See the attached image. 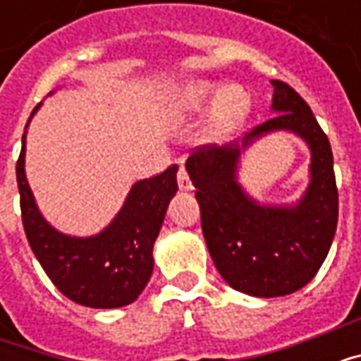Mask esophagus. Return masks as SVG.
Returning a JSON list of instances; mask_svg holds the SVG:
<instances>
[{
	"label": "esophagus",
	"mask_w": 361,
	"mask_h": 361,
	"mask_svg": "<svg viewBox=\"0 0 361 361\" xmlns=\"http://www.w3.org/2000/svg\"><path fill=\"white\" fill-rule=\"evenodd\" d=\"M178 188H180V191H191L193 189L191 180H189V176L183 166H180V170H178Z\"/></svg>",
	"instance_id": "esophagus-1"
}]
</instances>
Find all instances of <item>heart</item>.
Here are the masks:
<instances>
[{"label":"heart","mask_w":361,"mask_h":361,"mask_svg":"<svg viewBox=\"0 0 361 361\" xmlns=\"http://www.w3.org/2000/svg\"><path fill=\"white\" fill-rule=\"evenodd\" d=\"M209 108L211 116L207 133L212 141H226L247 118L251 98L242 87H222L219 82L204 79L181 82L166 96V111L176 121L201 116Z\"/></svg>","instance_id":"b5f03b06"}]
</instances>
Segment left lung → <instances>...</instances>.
Masks as SVG:
<instances>
[{"label": "left lung", "instance_id": "1", "mask_svg": "<svg viewBox=\"0 0 361 361\" xmlns=\"http://www.w3.org/2000/svg\"><path fill=\"white\" fill-rule=\"evenodd\" d=\"M274 118L224 147L209 145L185 162L201 207L209 253L230 286L255 298H279L303 288L331 250L338 222V191L331 142L302 96L271 81ZM286 130L310 149V183L292 205L261 204L239 183L241 154L267 134Z\"/></svg>", "mask_w": 361, "mask_h": 361}]
</instances>
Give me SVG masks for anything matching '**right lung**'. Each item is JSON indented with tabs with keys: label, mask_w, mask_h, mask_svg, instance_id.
Wrapping results in <instances>:
<instances>
[{
	"label": "right lung",
	"mask_w": 361,
	"mask_h": 361,
	"mask_svg": "<svg viewBox=\"0 0 361 361\" xmlns=\"http://www.w3.org/2000/svg\"><path fill=\"white\" fill-rule=\"evenodd\" d=\"M38 108L32 110L30 119ZM27 127L17 162V183L23 226L38 263L59 292L75 303L96 310L133 303L154 269L152 247L168 204L178 191V166L133 183L118 214L98 234L85 238L63 234L44 219L28 185L25 172Z\"/></svg>",
	"instance_id": "obj_1"
}]
</instances>
